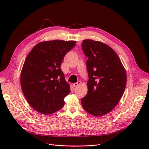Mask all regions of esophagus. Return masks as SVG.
Returning a JSON list of instances; mask_svg holds the SVG:
<instances>
[{
    "instance_id": "obj_1",
    "label": "esophagus",
    "mask_w": 149,
    "mask_h": 149,
    "mask_svg": "<svg viewBox=\"0 0 149 149\" xmlns=\"http://www.w3.org/2000/svg\"><path fill=\"white\" fill-rule=\"evenodd\" d=\"M81 84V81H78L77 83H75L73 84V86L74 87H77L78 86L80 85Z\"/></svg>"
}]
</instances>
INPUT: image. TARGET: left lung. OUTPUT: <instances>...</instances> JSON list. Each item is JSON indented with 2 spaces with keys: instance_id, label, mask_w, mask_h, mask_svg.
Wrapping results in <instances>:
<instances>
[{
  "instance_id": "1",
  "label": "left lung",
  "mask_w": 149,
  "mask_h": 149,
  "mask_svg": "<svg viewBox=\"0 0 149 149\" xmlns=\"http://www.w3.org/2000/svg\"><path fill=\"white\" fill-rule=\"evenodd\" d=\"M89 80L88 93L81 100L84 110L94 116L105 115L118 103L126 86L127 75L116 53L98 41L84 40Z\"/></svg>"
}]
</instances>
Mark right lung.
I'll list each match as a JSON object with an SVG mask.
<instances>
[{
    "instance_id": "right-lung-1",
    "label": "right lung",
    "mask_w": 149,
    "mask_h": 149,
    "mask_svg": "<svg viewBox=\"0 0 149 149\" xmlns=\"http://www.w3.org/2000/svg\"><path fill=\"white\" fill-rule=\"evenodd\" d=\"M75 45V41L42 42L28 54L20 84L28 103L36 111L49 115L63 107L64 98L70 91L60 66L66 53Z\"/></svg>"
}]
</instances>
